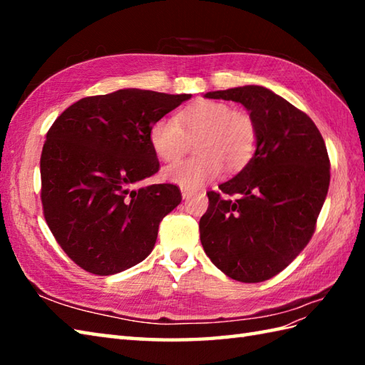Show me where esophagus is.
I'll return each mask as SVG.
<instances>
[{
    "mask_svg": "<svg viewBox=\"0 0 365 365\" xmlns=\"http://www.w3.org/2000/svg\"><path fill=\"white\" fill-rule=\"evenodd\" d=\"M192 195H195V191H192V190L182 188V197H183V199H188V197H191Z\"/></svg>",
    "mask_w": 365,
    "mask_h": 365,
    "instance_id": "esophagus-1",
    "label": "esophagus"
}]
</instances>
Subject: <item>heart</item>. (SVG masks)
Returning a JSON list of instances; mask_svg holds the SVG:
<instances>
[{
  "label": "heart",
  "mask_w": 365,
  "mask_h": 365,
  "mask_svg": "<svg viewBox=\"0 0 365 365\" xmlns=\"http://www.w3.org/2000/svg\"><path fill=\"white\" fill-rule=\"evenodd\" d=\"M192 138H197L199 155L165 170L169 182L188 190L218 177L224 168L227 173L242 170L255 152L257 130L250 114L216 100H197L185 106L175 120L161 118L149 128L152 150L166 163L180 158Z\"/></svg>",
  "instance_id": "obj_1"
}]
</instances>
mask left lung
<instances>
[{
	"instance_id": "1",
	"label": "left lung",
	"mask_w": 365,
	"mask_h": 365,
	"mask_svg": "<svg viewBox=\"0 0 365 365\" xmlns=\"http://www.w3.org/2000/svg\"><path fill=\"white\" fill-rule=\"evenodd\" d=\"M205 97L242 103L255 123L257 144L234 178L218 192H207L200 243L229 277L267 281L289 267L314 235L329 188L327 145L306 113L267 88L251 84Z\"/></svg>"
}]
</instances>
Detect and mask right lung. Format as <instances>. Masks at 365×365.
<instances>
[{
    "label": "right lung",
    "mask_w": 365,
    "mask_h": 365,
    "mask_svg": "<svg viewBox=\"0 0 365 365\" xmlns=\"http://www.w3.org/2000/svg\"><path fill=\"white\" fill-rule=\"evenodd\" d=\"M190 98L119 89L81 98L54 120L41 157L43 216L83 269L110 276L152 252L182 195L170 183L141 185L160 169L149 128Z\"/></svg>",
    "instance_id": "obj_1"
}]
</instances>
